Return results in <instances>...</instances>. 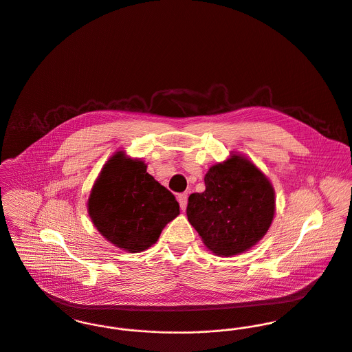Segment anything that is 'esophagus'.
I'll use <instances>...</instances> for the list:
<instances>
[{"label": "esophagus", "instance_id": "obj_1", "mask_svg": "<svg viewBox=\"0 0 352 352\" xmlns=\"http://www.w3.org/2000/svg\"><path fill=\"white\" fill-rule=\"evenodd\" d=\"M177 199H178V202H179L181 209L185 210V209H186V204H188V193H181V195H178Z\"/></svg>", "mask_w": 352, "mask_h": 352}]
</instances>
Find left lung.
Here are the masks:
<instances>
[{"label":"left lung","mask_w":352,"mask_h":352,"mask_svg":"<svg viewBox=\"0 0 352 352\" xmlns=\"http://www.w3.org/2000/svg\"><path fill=\"white\" fill-rule=\"evenodd\" d=\"M205 192L188 199L189 223L219 256L248 251L267 234L275 214L270 179L250 159L232 153L204 177Z\"/></svg>","instance_id":"left-lung-1"}]
</instances>
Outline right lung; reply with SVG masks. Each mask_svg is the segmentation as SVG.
<instances>
[{"label": "right lung", "instance_id": "right-lung-1", "mask_svg": "<svg viewBox=\"0 0 352 352\" xmlns=\"http://www.w3.org/2000/svg\"><path fill=\"white\" fill-rule=\"evenodd\" d=\"M87 213L109 243L126 252L155 244L179 214L174 195L147 173L142 159L118 151L107 160L87 199Z\"/></svg>", "mask_w": 352, "mask_h": 352}]
</instances>
